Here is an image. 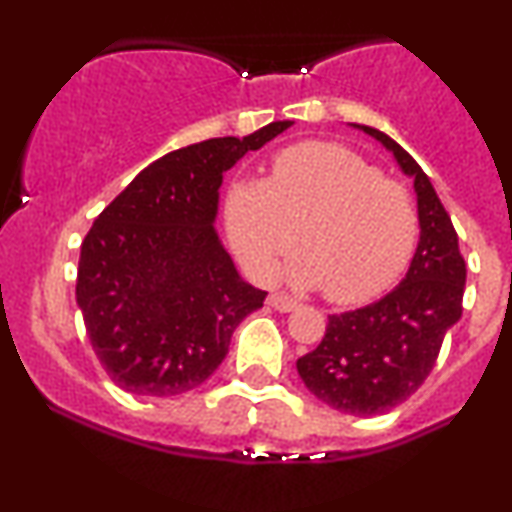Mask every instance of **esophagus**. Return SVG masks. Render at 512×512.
<instances>
[{"label": "esophagus", "mask_w": 512, "mask_h": 512, "mask_svg": "<svg viewBox=\"0 0 512 512\" xmlns=\"http://www.w3.org/2000/svg\"><path fill=\"white\" fill-rule=\"evenodd\" d=\"M267 303L272 305L274 310H279V313H291V310L298 308V301H293V298L286 296V293H272Z\"/></svg>", "instance_id": "1"}]
</instances>
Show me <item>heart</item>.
Masks as SVG:
<instances>
[{
  "instance_id": "heart-1",
  "label": "heart",
  "mask_w": 512,
  "mask_h": 512,
  "mask_svg": "<svg viewBox=\"0 0 512 512\" xmlns=\"http://www.w3.org/2000/svg\"><path fill=\"white\" fill-rule=\"evenodd\" d=\"M223 219L233 252L260 281L272 279L301 226L305 250L284 276L301 289H325L344 305L390 289L419 240L407 187L334 142L289 146L272 161L267 180L233 182Z\"/></svg>"
}]
</instances>
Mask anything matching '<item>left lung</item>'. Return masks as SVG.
<instances>
[{"instance_id": "1", "label": "left lung", "mask_w": 512, "mask_h": 512, "mask_svg": "<svg viewBox=\"0 0 512 512\" xmlns=\"http://www.w3.org/2000/svg\"><path fill=\"white\" fill-rule=\"evenodd\" d=\"M351 127L383 144L414 180L419 245L402 284L366 308L330 315L322 342L296 368L327 407L375 416L414 395L436 366L445 332L462 317L467 267L448 211L419 163L380 129Z\"/></svg>"}]
</instances>
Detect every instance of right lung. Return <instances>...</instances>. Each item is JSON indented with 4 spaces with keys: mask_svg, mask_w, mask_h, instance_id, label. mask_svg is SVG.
Wrapping results in <instances>:
<instances>
[{
    "mask_svg": "<svg viewBox=\"0 0 512 512\" xmlns=\"http://www.w3.org/2000/svg\"><path fill=\"white\" fill-rule=\"evenodd\" d=\"M291 120L182 146L146 166L81 243L76 305L98 361L132 395L175 397L214 375L267 291L238 274L214 223L223 173Z\"/></svg>",
    "mask_w": 512,
    "mask_h": 512,
    "instance_id": "right-lung-1",
    "label": "right lung"
}]
</instances>
